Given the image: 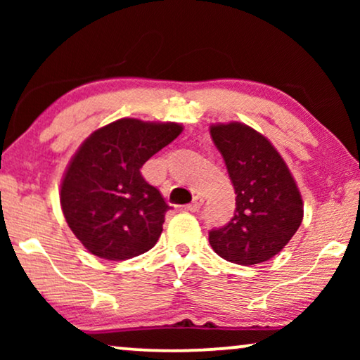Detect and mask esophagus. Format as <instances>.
<instances>
[{
  "label": "esophagus",
  "mask_w": 360,
  "mask_h": 360,
  "mask_svg": "<svg viewBox=\"0 0 360 360\" xmlns=\"http://www.w3.org/2000/svg\"><path fill=\"white\" fill-rule=\"evenodd\" d=\"M201 205H203V198H201V196H195L193 201H191V203L186 206V210L191 211V213H196V211H200Z\"/></svg>",
  "instance_id": "34e87169"
}]
</instances>
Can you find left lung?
Masks as SVG:
<instances>
[{
	"mask_svg": "<svg viewBox=\"0 0 360 360\" xmlns=\"http://www.w3.org/2000/svg\"><path fill=\"white\" fill-rule=\"evenodd\" d=\"M236 193L234 216L210 231L219 257L255 265L277 255L303 219V200L287 164L267 137L252 127L229 122L211 126Z\"/></svg>",
	"mask_w": 360,
	"mask_h": 360,
	"instance_id": "8db88e82",
	"label": "left lung"
}]
</instances>
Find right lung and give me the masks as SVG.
Masks as SVG:
<instances>
[{"label": "right lung", "mask_w": 360, "mask_h": 360, "mask_svg": "<svg viewBox=\"0 0 360 360\" xmlns=\"http://www.w3.org/2000/svg\"><path fill=\"white\" fill-rule=\"evenodd\" d=\"M181 131L176 122L124 117L93 132L73 155L60 205L68 228L93 255L126 260L154 248L170 206L141 169Z\"/></svg>", "instance_id": "obj_1"}]
</instances>
